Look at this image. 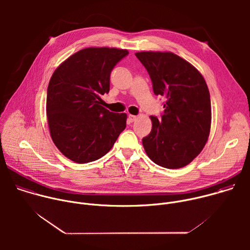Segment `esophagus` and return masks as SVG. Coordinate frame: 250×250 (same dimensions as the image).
Returning a JSON list of instances; mask_svg holds the SVG:
<instances>
[{"label": "esophagus", "instance_id": "34e87169", "mask_svg": "<svg viewBox=\"0 0 250 250\" xmlns=\"http://www.w3.org/2000/svg\"><path fill=\"white\" fill-rule=\"evenodd\" d=\"M137 120V117L136 116H133V115H129L128 116V121L130 122V123H133V122H135Z\"/></svg>", "mask_w": 250, "mask_h": 250}]
</instances>
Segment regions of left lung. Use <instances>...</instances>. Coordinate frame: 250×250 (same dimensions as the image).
<instances>
[{
	"mask_svg": "<svg viewBox=\"0 0 250 250\" xmlns=\"http://www.w3.org/2000/svg\"><path fill=\"white\" fill-rule=\"evenodd\" d=\"M135 55L147 70L154 94L166 99L161 120L150 117L151 131L142 138L145 150L161 167H184L200 154L209 135L211 109L207 83L192 64L172 52Z\"/></svg>",
	"mask_w": 250,
	"mask_h": 250,
	"instance_id": "left-lung-1",
	"label": "left lung"
}]
</instances>
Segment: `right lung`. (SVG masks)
Instances as JSON below:
<instances>
[{
	"label": "right lung",
	"mask_w": 250,
	"mask_h": 250,
	"mask_svg": "<svg viewBox=\"0 0 250 250\" xmlns=\"http://www.w3.org/2000/svg\"><path fill=\"white\" fill-rule=\"evenodd\" d=\"M126 49L88 47L71 55L54 71L47 88L46 115L51 138L60 152L76 163L108 153L126 125V114L102 105L110 91L113 68Z\"/></svg>",
	"instance_id": "add662e5"
}]
</instances>
